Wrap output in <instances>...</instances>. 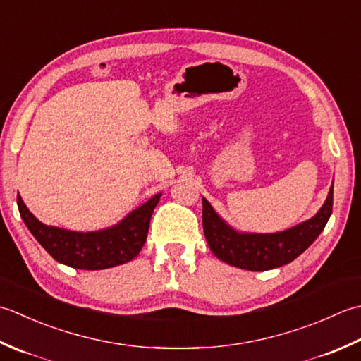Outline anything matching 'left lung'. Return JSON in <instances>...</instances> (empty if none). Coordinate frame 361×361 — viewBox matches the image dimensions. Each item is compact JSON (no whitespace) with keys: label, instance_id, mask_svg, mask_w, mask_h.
Returning <instances> with one entry per match:
<instances>
[{"label":"left lung","instance_id":"obj_1","mask_svg":"<svg viewBox=\"0 0 361 361\" xmlns=\"http://www.w3.org/2000/svg\"><path fill=\"white\" fill-rule=\"evenodd\" d=\"M334 205V185L321 210L305 223L277 233H238L202 197V226L209 247L219 260L241 269L267 271L293 262L324 229Z\"/></svg>","mask_w":361,"mask_h":361}]
</instances>
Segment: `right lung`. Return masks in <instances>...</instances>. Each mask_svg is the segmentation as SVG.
<instances>
[{"mask_svg": "<svg viewBox=\"0 0 361 361\" xmlns=\"http://www.w3.org/2000/svg\"><path fill=\"white\" fill-rule=\"evenodd\" d=\"M160 195L130 213L120 224L99 232H71L45 226L27 210L21 196H17L20 215L35 240L59 263L76 269H106L128 263L142 251L148 237L152 212Z\"/></svg>", "mask_w": 361, "mask_h": 361, "instance_id": "obj_1", "label": "right lung"}]
</instances>
